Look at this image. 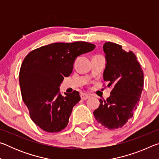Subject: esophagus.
<instances>
[{
    "label": "esophagus",
    "instance_id": "obj_1",
    "mask_svg": "<svg viewBox=\"0 0 159 159\" xmlns=\"http://www.w3.org/2000/svg\"><path fill=\"white\" fill-rule=\"evenodd\" d=\"M80 98L83 99V100H85V99H87L90 98V95H88V94H86V93H81V95H80Z\"/></svg>",
    "mask_w": 159,
    "mask_h": 159
}]
</instances>
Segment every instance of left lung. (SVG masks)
<instances>
[{"mask_svg":"<svg viewBox=\"0 0 159 159\" xmlns=\"http://www.w3.org/2000/svg\"><path fill=\"white\" fill-rule=\"evenodd\" d=\"M107 65L104 80L112 90L107 100L93 114L97 121L111 130L121 128L133 117L144 87V74L136 56L120 45L106 42L103 45Z\"/></svg>","mask_w":159,"mask_h":159,"instance_id":"8db88e82","label":"left lung"}]
</instances>
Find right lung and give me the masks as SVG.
<instances>
[{
    "label": "right lung",
    "mask_w": 159,
    "mask_h": 159,
    "mask_svg": "<svg viewBox=\"0 0 159 159\" xmlns=\"http://www.w3.org/2000/svg\"><path fill=\"white\" fill-rule=\"evenodd\" d=\"M95 48L84 41L55 43L32 50L25 57L20 71L21 97L31 120L43 130L58 133L68 125L80 95L74 90L62 96L59 87L71 74L78 56Z\"/></svg>",
    "instance_id": "right-lung-1"
}]
</instances>
